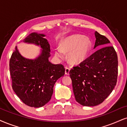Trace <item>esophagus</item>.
<instances>
[{
	"mask_svg": "<svg viewBox=\"0 0 127 127\" xmlns=\"http://www.w3.org/2000/svg\"><path fill=\"white\" fill-rule=\"evenodd\" d=\"M69 71H70V69L68 67H66V68H65V74L66 75L69 74Z\"/></svg>",
	"mask_w": 127,
	"mask_h": 127,
	"instance_id": "34e87169",
	"label": "esophagus"
}]
</instances>
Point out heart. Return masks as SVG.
I'll list each match as a JSON object with an SVG mask.
<instances>
[{
	"label": "heart",
	"mask_w": 127,
	"mask_h": 127,
	"mask_svg": "<svg viewBox=\"0 0 127 127\" xmlns=\"http://www.w3.org/2000/svg\"><path fill=\"white\" fill-rule=\"evenodd\" d=\"M91 42L88 37L80 35H73L61 42V48L56 49L55 54L62 58L64 52H69L68 59L71 63L78 64L87 58L91 48Z\"/></svg>",
	"instance_id": "heart-1"
}]
</instances>
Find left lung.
<instances>
[{
    "label": "left lung",
    "instance_id": "left-lung-1",
    "mask_svg": "<svg viewBox=\"0 0 127 127\" xmlns=\"http://www.w3.org/2000/svg\"><path fill=\"white\" fill-rule=\"evenodd\" d=\"M94 48L102 47L69 71L76 101L84 106L100 104L111 93L118 76V56L107 37L95 33Z\"/></svg>",
    "mask_w": 127,
    "mask_h": 127
}]
</instances>
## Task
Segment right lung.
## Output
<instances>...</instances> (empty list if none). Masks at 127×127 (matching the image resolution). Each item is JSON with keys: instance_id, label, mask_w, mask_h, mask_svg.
Instances as JSON below:
<instances>
[{"instance_id": "add662e5", "label": "right lung", "mask_w": 127, "mask_h": 127, "mask_svg": "<svg viewBox=\"0 0 127 127\" xmlns=\"http://www.w3.org/2000/svg\"><path fill=\"white\" fill-rule=\"evenodd\" d=\"M44 36L32 33L23 40L39 45L43 49L36 59L25 58L16 48L9 61L12 88L22 101L31 107H41L47 104L51 99L56 81L65 74L63 65H54L48 60L51 49Z\"/></svg>"}]
</instances>
